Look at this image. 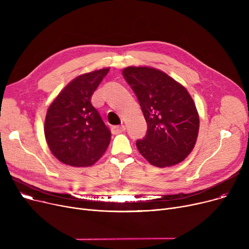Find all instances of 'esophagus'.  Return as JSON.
<instances>
[{"label":"esophagus","instance_id":"obj_1","mask_svg":"<svg viewBox=\"0 0 249 249\" xmlns=\"http://www.w3.org/2000/svg\"><path fill=\"white\" fill-rule=\"evenodd\" d=\"M125 129H126L125 125H118V126H114L112 128V131H113V133H120V132H123Z\"/></svg>","mask_w":249,"mask_h":249}]
</instances>
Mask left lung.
Here are the masks:
<instances>
[{
    "instance_id": "8db88e82",
    "label": "left lung",
    "mask_w": 249,
    "mask_h": 249,
    "mask_svg": "<svg viewBox=\"0 0 249 249\" xmlns=\"http://www.w3.org/2000/svg\"><path fill=\"white\" fill-rule=\"evenodd\" d=\"M123 76L131 87L147 123L146 135L136 146L150 164L172 166L193 150L199 133V115L185 87L165 72L129 67Z\"/></svg>"
}]
</instances>
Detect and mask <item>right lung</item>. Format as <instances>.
<instances>
[{
	"mask_svg": "<svg viewBox=\"0 0 249 249\" xmlns=\"http://www.w3.org/2000/svg\"><path fill=\"white\" fill-rule=\"evenodd\" d=\"M110 69L78 75L49 106L44 124L47 144L55 158L71 166H89L106 151L111 131L91 105L94 91Z\"/></svg>",
	"mask_w": 249,
	"mask_h": 249,
	"instance_id": "add662e5",
	"label": "right lung"
}]
</instances>
